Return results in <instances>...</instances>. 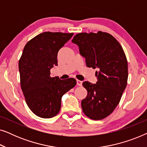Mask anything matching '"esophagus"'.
I'll return each mask as SVG.
<instances>
[{"mask_svg":"<svg viewBox=\"0 0 147 147\" xmlns=\"http://www.w3.org/2000/svg\"><path fill=\"white\" fill-rule=\"evenodd\" d=\"M76 82H77V85L78 86H81L82 85V82L80 81V80H76Z\"/></svg>","mask_w":147,"mask_h":147,"instance_id":"34e87169","label":"esophagus"}]
</instances>
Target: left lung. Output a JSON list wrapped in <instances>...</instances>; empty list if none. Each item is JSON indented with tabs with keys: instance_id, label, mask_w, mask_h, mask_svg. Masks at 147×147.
I'll use <instances>...</instances> for the list:
<instances>
[{
	"instance_id": "1",
	"label": "left lung",
	"mask_w": 147,
	"mask_h": 147,
	"mask_svg": "<svg viewBox=\"0 0 147 147\" xmlns=\"http://www.w3.org/2000/svg\"><path fill=\"white\" fill-rule=\"evenodd\" d=\"M72 43L79 47L88 67L97 69L98 81L82 85L88 95L82 101L84 113L92 120H102L114 111L127 85L128 62L122 46L113 36L105 32L80 33Z\"/></svg>"
}]
</instances>
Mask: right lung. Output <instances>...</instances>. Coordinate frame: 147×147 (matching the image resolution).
Masks as SVG:
<instances>
[{"label":"right lung","instance_id":"1","mask_svg":"<svg viewBox=\"0 0 147 147\" xmlns=\"http://www.w3.org/2000/svg\"><path fill=\"white\" fill-rule=\"evenodd\" d=\"M74 33L44 32L26 44L19 62L22 91L26 103L35 115L53 117L61 108V98L76 84L74 78H51L50 69L57 65V53Z\"/></svg>","mask_w":147,"mask_h":147}]
</instances>
